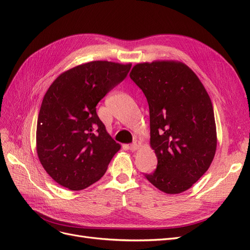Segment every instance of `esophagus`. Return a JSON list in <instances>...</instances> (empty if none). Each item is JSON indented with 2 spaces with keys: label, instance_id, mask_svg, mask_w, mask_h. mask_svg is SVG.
Listing matches in <instances>:
<instances>
[{
  "label": "esophagus",
  "instance_id": "obj_1",
  "mask_svg": "<svg viewBox=\"0 0 250 250\" xmlns=\"http://www.w3.org/2000/svg\"><path fill=\"white\" fill-rule=\"evenodd\" d=\"M142 146V142L141 141H134L131 145L129 146V149L131 150V151H135V150H138L140 147Z\"/></svg>",
  "mask_w": 250,
  "mask_h": 250
}]
</instances>
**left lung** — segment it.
Masks as SVG:
<instances>
[{
    "label": "left lung",
    "instance_id": "obj_1",
    "mask_svg": "<svg viewBox=\"0 0 250 250\" xmlns=\"http://www.w3.org/2000/svg\"><path fill=\"white\" fill-rule=\"evenodd\" d=\"M146 96L150 147L157 168L145 177L158 190L179 194L208 171L217 148L213 104L200 79L186 63L154 60L129 74Z\"/></svg>",
    "mask_w": 250,
    "mask_h": 250
}]
</instances>
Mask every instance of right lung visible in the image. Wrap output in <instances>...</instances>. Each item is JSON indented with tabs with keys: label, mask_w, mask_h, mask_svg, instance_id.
<instances>
[{
	"label": "right lung",
	"mask_w": 250,
	"mask_h": 250,
	"mask_svg": "<svg viewBox=\"0 0 250 250\" xmlns=\"http://www.w3.org/2000/svg\"><path fill=\"white\" fill-rule=\"evenodd\" d=\"M130 67L106 60L82 63L60 74L47 89L37 119L36 152L58 185L71 191L92 186L121 149L96 106Z\"/></svg>",
	"instance_id": "1"
}]
</instances>
